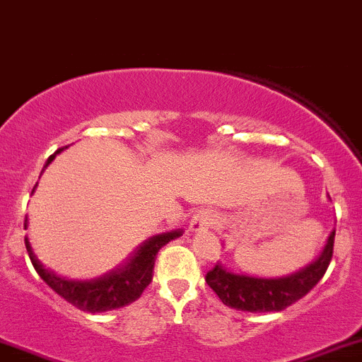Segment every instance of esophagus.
Returning a JSON list of instances; mask_svg holds the SVG:
<instances>
[{
	"label": "esophagus",
	"mask_w": 362,
	"mask_h": 362,
	"mask_svg": "<svg viewBox=\"0 0 362 362\" xmlns=\"http://www.w3.org/2000/svg\"><path fill=\"white\" fill-rule=\"evenodd\" d=\"M214 221H216V216H214L211 211H207V209H204V211H198L195 216L192 217V221H189V231L192 233L205 231V229H209L212 226Z\"/></svg>",
	"instance_id": "esophagus-1"
}]
</instances>
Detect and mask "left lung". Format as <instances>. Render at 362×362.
<instances>
[{
	"instance_id": "1",
	"label": "left lung",
	"mask_w": 362,
	"mask_h": 362,
	"mask_svg": "<svg viewBox=\"0 0 362 362\" xmlns=\"http://www.w3.org/2000/svg\"><path fill=\"white\" fill-rule=\"evenodd\" d=\"M335 229L316 260L295 273L279 278L242 274L229 271L221 262L205 276V281L216 291L224 305L248 313H278L300 300L325 276L333 255Z\"/></svg>"
}]
</instances>
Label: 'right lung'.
<instances>
[{"mask_svg": "<svg viewBox=\"0 0 362 362\" xmlns=\"http://www.w3.org/2000/svg\"><path fill=\"white\" fill-rule=\"evenodd\" d=\"M67 148V146H65ZM64 151V148L57 150L52 157L46 160L42 170L46 169L57 157V153ZM37 186V185H36ZM34 186V188H36ZM34 193V189H33ZM27 229V219H25ZM182 229H173V231L160 233L151 238L145 240L138 248L129 255V259L124 264L112 269L110 273L93 279H72L65 276L57 274L49 267L42 266V262L36 257L33 247H30L29 238L25 236V248L29 254L30 262H33L36 273L41 276L42 281L53 291H57L60 297H64L69 304L76 305L77 309L86 310V313H105V310L120 309L124 305H129L143 290L150 285L153 278L155 257L158 250L170 240L180 238Z\"/></svg>", "mask_w": 362, "mask_h": 362, "instance_id": "obj_1", "label": "right lung"}]
</instances>
